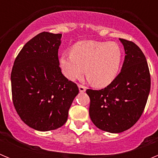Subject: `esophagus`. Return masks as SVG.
<instances>
[{
  "mask_svg": "<svg viewBox=\"0 0 158 158\" xmlns=\"http://www.w3.org/2000/svg\"><path fill=\"white\" fill-rule=\"evenodd\" d=\"M78 88H79V91H80V93H85V92L86 91V87L85 86H84V85H78Z\"/></svg>",
  "mask_w": 158,
  "mask_h": 158,
  "instance_id": "esophagus-1",
  "label": "esophagus"
}]
</instances>
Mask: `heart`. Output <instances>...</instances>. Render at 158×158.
I'll return each instance as SVG.
<instances>
[{
	"mask_svg": "<svg viewBox=\"0 0 158 158\" xmlns=\"http://www.w3.org/2000/svg\"><path fill=\"white\" fill-rule=\"evenodd\" d=\"M123 59V49L114 42L84 40L77 43L71 53L60 58L63 74L74 81L85 73L89 81L96 88L109 85L118 76Z\"/></svg>",
	"mask_w": 158,
	"mask_h": 158,
	"instance_id": "b5f03b06",
	"label": "heart"
}]
</instances>
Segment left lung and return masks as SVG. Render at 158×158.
I'll return each instance as SVG.
<instances>
[{"instance_id":"left-lung-1","label":"left lung","mask_w":158,"mask_h":158,"mask_svg":"<svg viewBox=\"0 0 158 158\" xmlns=\"http://www.w3.org/2000/svg\"><path fill=\"white\" fill-rule=\"evenodd\" d=\"M125 58L114 81L100 90L87 89L89 116L96 127L121 133L134 126L144 111L150 91V75L144 54L133 42L119 39Z\"/></svg>"}]
</instances>
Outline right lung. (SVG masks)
<instances>
[{
    "label": "right lung",
    "mask_w": 158,
    "mask_h": 158,
    "mask_svg": "<svg viewBox=\"0 0 158 158\" xmlns=\"http://www.w3.org/2000/svg\"><path fill=\"white\" fill-rule=\"evenodd\" d=\"M62 34L42 32L29 40L16 57L11 73L12 100L22 120L36 131L63 126L79 93L62 73L58 48Z\"/></svg>",
    "instance_id": "add662e5"
}]
</instances>
